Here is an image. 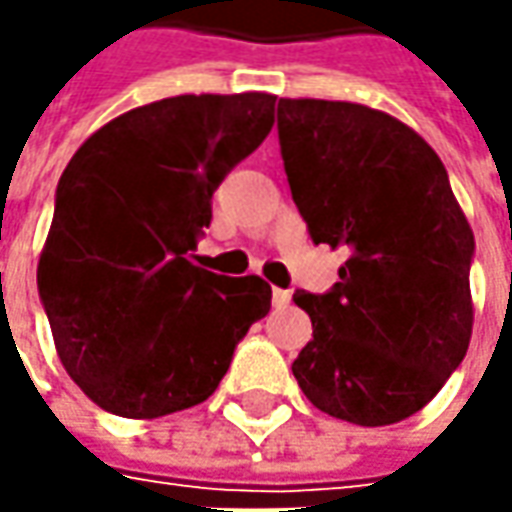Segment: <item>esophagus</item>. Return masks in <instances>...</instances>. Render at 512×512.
<instances>
[{
  "label": "esophagus",
  "instance_id": "34e87169",
  "mask_svg": "<svg viewBox=\"0 0 512 512\" xmlns=\"http://www.w3.org/2000/svg\"><path fill=\"white\" fill-rule=\"evenodd\" d=\"M290 305V293L282 287H273V307H287Z\"/></svg>",
  "mask_w": 512,
  "mask_h": 512
}]
</instances>
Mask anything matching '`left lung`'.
Masks as SVG:
<instances>
[{
  "label": "left lung",
  "instance_id": "left-lung-1",
  "mask_svg": "<svg viewBox=\"0 0 512 512\" xmlns=\"http://www.w3.org/2000/svg\"><path fill=\"white\" fill-rule=\"evenodd\" d=\"M279 145L313 242L347 253L330 293L293 296L313 322L293 376L327 416L402 422L473 333L476 242L447 170L416 130L356 102L279 99Z\"/></svg>",
  "mask_w": 512,
  "mask_h": 512
}]
</instances>
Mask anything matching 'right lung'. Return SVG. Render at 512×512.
I'll return each mask as SVG.
<instances>
[{"instance_id": "add662e5", "label": "right lung", "mask_w": 512, "mask_h": 512, "mask_svg": "<svg viewBox=\"0 0 512 512\" xmlns=\"http://www.w3.org/2000/svg\"><path fill=\"white\" fill-rule=\"evenodd\" d=\"M273 110L259 90L170 96L110 119L73 153L36 285L59 359L102 410L159 419L202 404L267 316L265 279H227L187 253Z\"/></svg>"}]
</instances>
